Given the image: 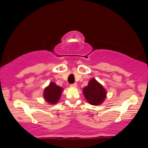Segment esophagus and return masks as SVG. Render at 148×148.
Masks as SVG:
<instances>
[{"instance_id": "1", "label": "esophagus", "mask_w": 148, "mask_h": 148, "mask_svg": "<svg viewBox=\"0 0 148 148\" xmlns=\"http://www.w3.org/2000/svg\"><path fill=\"white\" fill-rule=\"evenodd\" d=\"M70 86H71V87H74V88H76V87H77V84H76V83H74V84H71Z\"/></svg>"}]
</instances>
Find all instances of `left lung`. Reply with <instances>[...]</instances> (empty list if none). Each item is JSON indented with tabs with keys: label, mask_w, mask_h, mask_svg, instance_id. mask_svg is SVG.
<instances>
[{
	"label": "left lung",
	"mask_w": 148,
	"mask_h": 148,
	"mask_svg": "<svg viewBox=\"0 0 148 148\" xmlns=\"http://www.w3.org/2000/svg\"><path fill=\"white\" fill-rule=\"evenodd\" d=\"M84 94L87 101L92 105L101 104L106 95V91L95 79H92L86 87L84 88Z\"/></svg>",
	"instance_id": "obj_1"
}]
</instances>
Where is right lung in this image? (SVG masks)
Returning <instances> with one entry per match:
<instances>
[{
    "mask_svg": "<svg viewBox=\"0 0 148 148\" xmlns=\"http://www.w3.org/2000/svg\"><path fill=\"white\" fill-rule=\"evenodd\" d=\"M62 88L58 86L55 83L51 82L47 88H45L44 97L45 99L49 103L51 104H56L60 99Z\"/></svg>",
    "mask_w": 148,
    "mask_h": 148,
    "instance_id": "1",
    "label": "right lung"
}]
</instances>
